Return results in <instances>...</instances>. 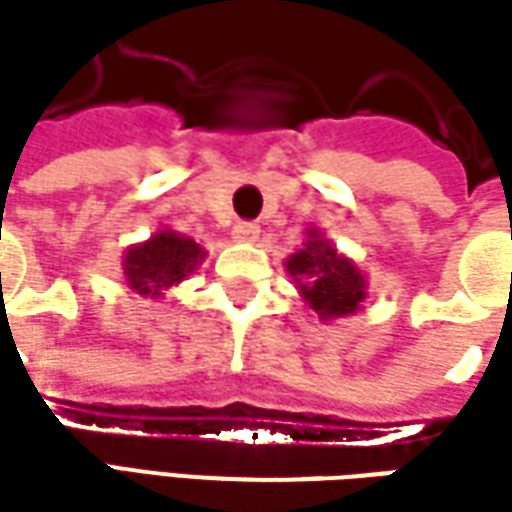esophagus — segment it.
<instances>
[{"label":"esophagus","mask_w":512,"mask_h":512,"mask_svg":"<svg viewBox=\"0 0 512 512\" xmlns=\"http://www.w3.org/2000/svg\"><path fill=\"white\" fill-rule=\"evenodd\" d=\"M230 236L236 242H256L259 239V225H253V222H236L233 230H230Z\"/></svg>","instance_id":"obj_1"}]
</instances>
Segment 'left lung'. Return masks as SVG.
<instances>
[{
	"instance_id": "8db88e82",
	"label": "left lung",
	"mask_w": 512,
	"mask_h": 512,
	"mask_svg": "<svg viewBox=\"0 0 512 512\" xmlns=\"http://www.w3.org/2000/svg\"><path fill=\"white\" fill-rule=\"evenodd\" d=\"M287 273L299 287L302 299L319 313V319L333 322L356 313L367 299V282L362 270L310 227L302 247L285 262Z\"/></svg>"
}]
</instances>
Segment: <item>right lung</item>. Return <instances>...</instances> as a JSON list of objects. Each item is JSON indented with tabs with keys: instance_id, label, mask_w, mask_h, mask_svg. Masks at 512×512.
<instances>
[{
	"instance_id": "obj_1",
	"label": "right lung",
	"mask_w": 512,
	"mask_h": 512,
	"mask_svg": "<svg viewBox=\"0 0 512 512\" xmlns=\"http://www.w3.org/2000/svg\"><path fill=\"white\" fill-rule=\"evenodd\" d=\"M207 253L193 239L173 230H159L148 242L133 245L122 259L128 285L145 296L159 299L168 287L185 282L187 276L202 265Z\"/></svg>"
}]
</instances>
